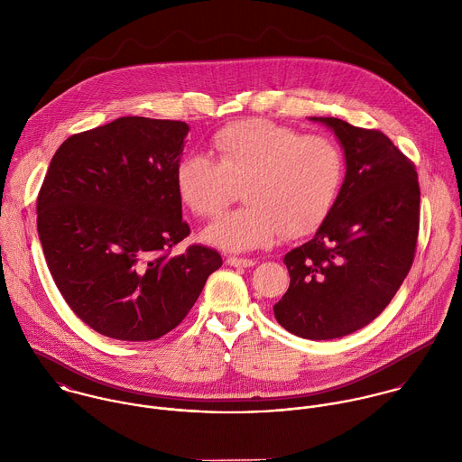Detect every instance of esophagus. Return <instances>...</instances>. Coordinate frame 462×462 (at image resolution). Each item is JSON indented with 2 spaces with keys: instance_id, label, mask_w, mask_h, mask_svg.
Masks as SVG:
<instances>
[{
  "instance_id": "1",
  "label": "esophagus",
  "mask_w": 462,
  "mask_h": 462,
  "mask_svg": "<svg viewBox=\"0 0 462 462\" xmlns=\"http://www.w3.org/2000/svg\"><path fill=\"white\" fill-rule=\"evenodd\" d=\"M226 263L231 264V266H236V268H249V266H254L256 262L254 260H249V258H235V256H229L226 260Z\"/></svg>"
}]
</instances>
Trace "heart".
I'll return each mask as SVG.
<instances>
[{
  "mask_svg": "<svg viewBox=\"0 0 462 462\" xmlns=\"http://www.w3.org/2000/svg\"><path fill=\"white\" fill-rule=\"evenodd\" d=\"M215 158L190 152L174 171L181 202L198 217H217L242 185L245 202L204 231L226 251H253L281 233L304 236L330 213L345 180L341 149L326 136L300 134L266 119L224 126L211 140Z\"/></svg>",
  "mask_w": 462,
  "mask_h": 462,
  "instance_id": "heart-1",
  "label": "heart"
}]
</instances>
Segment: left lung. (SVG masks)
Wrapping results in <instances>:
<instances>
[{"label":"left lung","mask_w":462,"mask_h":462,"mask_svg":"<svg viewBox=\"0 0 462 462\" xmlns=\"http://www.w3.org/2000/svg\"><path fill=\"white\" fill-rule=\"evenodd\" d=\"M345 152L341 192L315 236L290 251V288L275 320L306 339L346 336L375 320L414 260L420 185L414 163L379 130L311 117Z\"/></svg>","instance_id":"obj_1"}]
</instances>
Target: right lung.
Here are the masks:
<instances>
[{
	"mask_svg": "<svg viewBox=\"0 0 462 462\" xmlns=\"http://www.w3.org/2000/svg\"><path fill=\"white\" fill-rule=\"evenodd\" d=\"M187 123L121 117L69 136L37 199L46 263L69 308L123 341L156 339L183 322L222 258L192 245L174 183Z\"/></svg>",
	"mask_w": 462,
	"mask_h": 462,
	"instance_id": "right-lung-1",
	"label": "right lung"
}]
</instances>
